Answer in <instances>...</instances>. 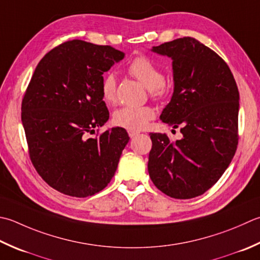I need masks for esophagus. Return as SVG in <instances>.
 I'll return each instance as SVG.
<instances>
[{
	"mask_svg": "<svg viewBox=\"0 0 260 260\" xmlns=\"http://www.w3.org/2000/svg\"><path fill=\"white\" fill-rule=\"evenodd\" d=\"M140 134V132H136V131H128V135L131 139H134V137H136L137 135Z\"/></svg>",
	"mask_w": 260,
	"mask_h": 260,
	"instance_id": "34e87169",
	"label": "esophagus"
}]
</instances>
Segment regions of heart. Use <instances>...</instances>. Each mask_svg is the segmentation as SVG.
Returning <instances> with one entry per match:
<instances>
[{"instance_id": "obj_1", "label": "heart", "mask_w": 260, "mask_h": 260, "mask_svg": "<svg viewBox=\"0 0 260 260\" xmlns=\"http://www.w3.org/2000/svg\"><path fill=\"white\" fill-rule=\"evenodd\" d=\"M128 73L150 90L151 95L161 99L169 91V85L165 76L153 60L146 56L135 57L127 66ZM101 94L108 104H115L117 100V81L114 74H107L101 82ZM154 110L149 106L123 107L114 114V123L129 131H141L154 118Z\"/></svg>"}]
</instances>
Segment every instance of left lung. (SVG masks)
Returning <instances> with one entry per match:
<instances>
[{
  "mask_svg": "<svg viewBox=\"0 0 260 260\" xmlns=\"http://www.w3.org/2000/svg\"><path fill=\"white\" fill-rule=\"evenodd\" d=\"M172 59L174 93L160 119L180 127L181 140L151 133V180L178 200L204 194L231 164L238 146L239 91L228 64L191 37L151 49ZM174 131V129H172Z\"/></svg>",
  "mask_w": 260,
  "mask_h": 260,
  "instance_id": "8db88e82",
  "label": "left lung"
}]
</instances>
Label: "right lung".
Instances as JSON below:
<instances>
[{
  "label": "right lung",
  "mask_w": 260,
  "mask_h": 260,
  "mask_svg": "<svg viewBox=\"0 0 260 260\" xmlns=\"http://www.w3.org/2000/svg\"><path fill=\"white\" fill-rule=\"evenodd\" d=\"M124 56L111 46L69 40L46 54L31 76L21 105L30 160L62 194L92 196L115 175L129 141L125 128L88 135L109 119L103 74Z\"/></svg>",
  "instance_id": "right-lung-1"
}]
</instances>
